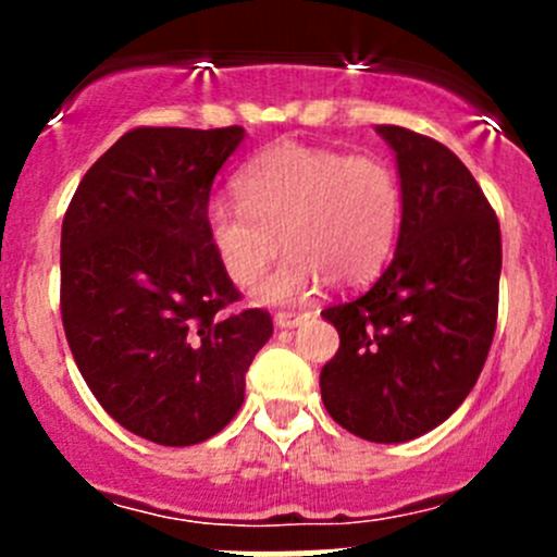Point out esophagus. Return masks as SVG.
Returning <instances> with one entry per match:
<instances>
[{
    "label": "esophagus",
    "instance_id": "obj_1",
    "mask_svg": "<svg viewBox=\"0 0 557 557\" xmlns=\"http://www.w3.org/2000/svg\"><path fill=\"white\" fill-rule=\"evenodd\" d=\"M305 318L307 312H277L274 314V325H277V329H294V325H299Z\"/></svg>",
    "mask_w": 557,
    "mask_h": 557
}]
</instances>
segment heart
Listing matches in <instances>:
<instances>
[{
    "mask_svg": "<svg viewBox=\"0 0 557 557\" xmlns=\"http://www.w3.org/2000/svg\"><path fill=\"white\" fill-rule=\"evenodd\" d=\"M237 196L207 205V237L239 288H252L285 245L288 261L261 288L267 301L369 283L401 232V180L377 156L277 143L239 172Z\"/></svg>",
    "mask_w": 557,
    "mask_h": 557,
    "instance_id": "obj_1",
    "label": "heart"
}]
</instances>
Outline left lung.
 I'll use <instances>...</instances> for the list:
<instances>
[{
    "instance_id": "left-lung-1",
    "label": "left lung",
    "mask_w": 557,
    "mask_h": 557,
    "mask_svg": "<svg viewBox=\"0 0 557 557\" xmlns=\"http://www.w3.org/2000/svg\"><path fill=\"white\" fill-rule=\"evenodd\" d=\"M377 132L396 150L401 232L377 283L323 310L339 350L320 396L342 429L393 445L445 423L480 377L496 334L502 228L450 148L404 126Z\"/></svg>"
}]
</instances>
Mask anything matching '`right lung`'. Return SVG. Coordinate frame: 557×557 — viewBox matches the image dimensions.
<instances>
[{"label":"right lung","mask_w":557,"mask_h":557,"mask_svg":"<svg viewBox=\"0 0 557 557\" xmlns=\"http://www.w3.org/2000/svg\"><path fill=\"white\" fill-rule=\"evenodd\" d=\"M243 126H139L86 172L61 226V323L115 423L164 447L226 429L272 336L207 237L212 180Z\"/></svg>","instance_id":"1"}]
</instances>
